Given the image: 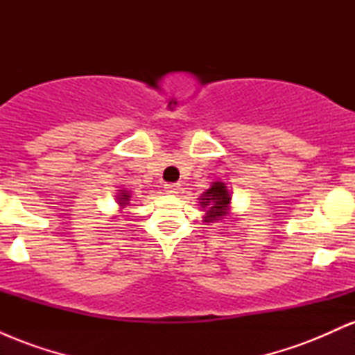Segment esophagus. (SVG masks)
<instances>
[{"mask_svg": "<svg viewBox=\"0 0 355 355\" xmlns=\"http://www.w3.org/2000/svg\"><path fill=\"white\" fill-rule=\"evenodd\" d=\"M165 191H166V193H170V195L180 193V183H166Z\"/></svg>", "mask_w": 355, "mask_h": 355, "instance_id": "1", "label": "esophagus"}]
</instances>
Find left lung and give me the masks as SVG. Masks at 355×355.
Wrapping results in <instances>:
<instances>
[{
  "label": "left lung",
  "mask_w": 355,
  "mask_h": 355,
  "mask_svg": "<svg viewBox=\"0 0 355 355\" xmlns=\"http://www.w3.org/2000/svg\"><path fill=\"white\" fill-rule=\"evenodd\" d=\"M198 200H200L202 210L205 211V215H203V222L205 223L218 222V220H223L229 215L232 195L223 182L211 183L210 189L203 191Z\"/></svg>",
  "instance_id": "1"
}]
</instances>
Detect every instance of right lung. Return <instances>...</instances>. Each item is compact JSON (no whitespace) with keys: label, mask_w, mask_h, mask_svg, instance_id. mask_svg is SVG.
I'll list each match as a JSON object with an SVG mask.
<instances>
[{"label":"right lung","mask_w":355,"mask_h":355,"mask_svg":"<svg viewBox=\"0 0 355 355\" xmlns=\"http://www.w3.org/2000/svg\"><path fill=\"white\" fill-rule=\"evenodd\" d=\"M130 198H132V193H128L126 190H120V195H118V198H116L118 205L123 209V207H126L130 203Z\"/></svg>","instance_id":"add662e5"}]
</instances>
